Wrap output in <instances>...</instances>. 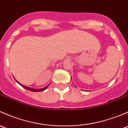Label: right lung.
<instances>
[{
	"label": "right lung",
	"mask_w": 128,
	"mask_h": 128,
	"mask_svg": "<svg viewBox=\"0 0 128 128\" xmlns=\"http://www.w3.org/2000/svg\"><path fill=\"white\" fill-rule=\"evenodd\" d=\"M16 82L17 83H18V84H20V85L21 86L23 87V88H24L25 89H26V90H29V91H33V92H39V91H44V90H45L47 88H48V85H49V84H48V85H47V86H45V87H44V88H42V89H34V88H29V87H28V86H26L22 85V84H21L20 83H19V82H18V81H16Z\"/></svg>",
	"instance_id": "obj_1"
}]
</instances>
